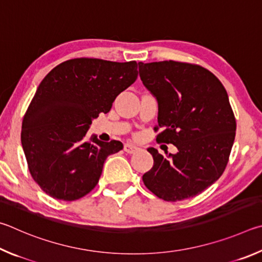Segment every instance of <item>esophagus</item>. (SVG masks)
Returning a JSON list of instances; mask_svg holds the SVG:
<instances>
[{"mask_svg":"<svg viewBox=\"0 0 262 262\" xmlns=\"http://www.w3.org/2000/svg\"><path fill=\"white\" fill-rule=\"evenodd\" d=\"M124 150H125L127 154H135L137 152H139L140 148L137 147V146H135V145H132V144H125V145H124Z\"/></svg>","mask_w":262,"mask_h":262,"instance_id":"obj_1","label":"esophagus"}]
</instances>
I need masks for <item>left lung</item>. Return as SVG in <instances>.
<instances>
[{"mask_svg":"<svg viewBox=\"0 0 262 262\" xmlns=\"http://www.w3.org/2000/svg\"><path fill=\"white\" fill-rule=\"evenodd\" d=\"M139 76L158 100V143L178 152L163 157L149 147L154 164L146 187L160 199L180 201L199 194L227 167L236 119L222 82L200 66L175 61L139 62Z\"/></svg>","mask_w":262,"mask_h":262,"instance_id":"left-lung-1","label":"left lung"}]
</instances>
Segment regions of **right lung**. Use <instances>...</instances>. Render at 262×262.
<instances>
[{
    "label": "right lung",
    "mask_w": 262,
    "mask_h": 262,
    "mask_svg": "<svg viewBox=\"0 0 262 262\" xmlns=\"http://www.w3.org/2000/svg\"><path fill=\"white\" fill-rule=\"evenodd\" d=\"M136 61L69 59L40 82L21 125V146L32 177L54 199L73 201L94 189L121 141L86 138L92 119L107 114L138 77Z\"/></svg>",
    "instance_id": "1"
}]
</instances>
